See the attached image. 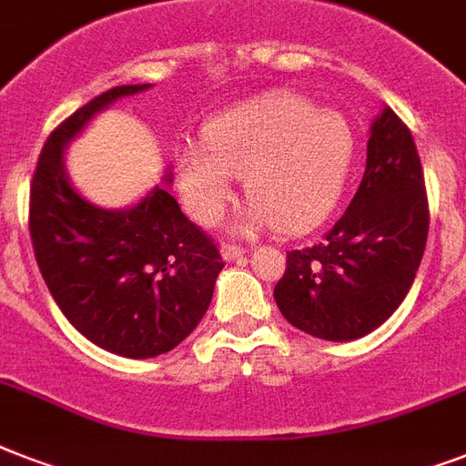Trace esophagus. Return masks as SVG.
I'll list each match as a JSON object with an SVG mask.
<instances>
[{
  "instance_id": "34e87169",
  "label": "esophagus",
  "mask_w": 466,
  "mask_h": 466,
  "mask_svg": "<svg viewBox=\"0 0 466 466\" xmlns=\"http://www.w3.org/2000/svg\"><path fill=\"white\" fill-rule=\"evenodd\" d=\"M222 258L225 261H239V258H244L247 256V248H241V247H232V244H222Z\"/></svg>"
}]
</instances>
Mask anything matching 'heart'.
<instances>
[{
    "instance_id": "b5f03b06",
    "label": "heart",
    "mask_w": 466,
    "mask_h": 466,
    "mask_svg": "<svg viewBox=\"0 0 466 466\" xmlns=\"http://www.w3.org/2000/svg\"><path fill=\"white\" fill-rule=\"evenodd\" d=\"M203 137L176 147V188L190 218L212 225L232 198L234 176L244 178L251 200L234 218L237 232L317 227L339 200L353 159L346 120L288 91L215 116Z\"/></svg>"
}]
</instances>
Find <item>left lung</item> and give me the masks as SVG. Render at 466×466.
<instances>
[{
  "instance_id": "obj_1",
  "label": "left lung",
  "mask_w": 466,
  "mask_h": 466,
  "mask_svg": "<svg viewBox=\"0 0 466 466\" xmlns=\"http://www.w3.org/2000/svg\"><path fill=\"white\" fill-rule=\"evenodd\" d=\"M428 239L423 168L409 127L384 106L370 126L360 188L324 239L288 251L273 298L295 329L355 340L404 302Z\"/></svg>"
}]
</instances>
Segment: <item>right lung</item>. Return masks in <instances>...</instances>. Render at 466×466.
<instances>
[{
  "instance_id": "1",
  "label": "right lung",
  "mask_w": 466,
  "mask_h": 466,
  "mask_svg": "<svg viewBox=\"0 0 466 466\" xmlns=\"http://www.w3.org/2000/svg\"><path fill=\"white\" fill-rule=\"evenodd\" d=\"M149 86H116L72 113L47 137L31 183V239L47 290L84 339L123 358H155L190 336L225 268L164 186L111 210L69 181V142L118 98Z\"/></svg>"
}]
</instances>
